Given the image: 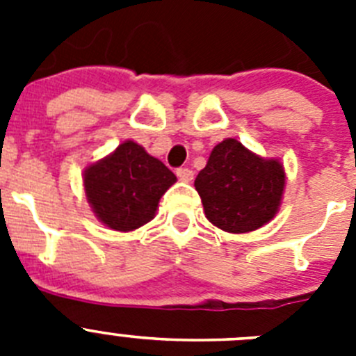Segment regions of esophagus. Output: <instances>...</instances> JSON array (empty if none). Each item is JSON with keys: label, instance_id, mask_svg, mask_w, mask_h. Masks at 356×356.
<instances>
[{"label": "esophagus", "instance_id": "obj_1", "mask_svg": "<svg viewBox=\"0 0 356 356\" xmlns=\"http://www.w3.org/2000/svg\"><path fill=\"white\" fill-rule=\"evenodd\" d=\"M176 176H178L181 181H191L194 178V171L188 168H180L176 169Z\"/></svg>", "mask_w": 356, "mask_h": 356}]
</instances>
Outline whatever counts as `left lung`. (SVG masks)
<instances>
[{"label": "left lung", "mask_w": 356, "mask_h": 356, "mask_svg": "<svg viewBox=\"0 0 356 356\" xmlns=\"http://www.w3.org/2000/svg\"><path fill=\"white\" fill-rule=\"evenodd\" d=\"M207 219L229 234H246L278 212L285 172L278 160H266L238 140L226 139L210 153L194 180Z\"/></svg>", "instance_id": "left-lung-1"}]
</instances>
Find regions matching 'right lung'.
I'll list each match as a JSON object with an SVG mask.
<instances>
[{"label":"right lung","instance_id":"add662e5","mask_svg":"<svg viewBox=\"0 0 356 356\" xmlns=\"http://www.w3.org/2000/svg\"><path fill=\"white\" fill-rule=\"evenodd\" d=\"M176 176L134 140L87 168L85 194L97 219L118 232H131L155 217L163 193Z\"/></svg>","mask_w":356,"mask_h":356}]
</instances>
